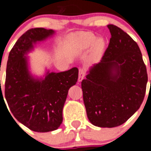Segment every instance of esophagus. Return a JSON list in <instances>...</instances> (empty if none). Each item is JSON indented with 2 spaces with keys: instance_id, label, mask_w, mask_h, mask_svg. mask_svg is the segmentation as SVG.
<instances>
[{
  "instance_id": "1",
  "label": "esophagus",
  "mask_w": 151,
  "mask_h": 151,
  "mask_svg": "<svg viewBox=\"0 0 151 151\" xmlns=\"http://www.w3.org/2000/svg\"><path fill=\"white\" fill-rule=\"evenodd\" d=\"M86 75V70L84 68H81L79 70V77H78V81L81 82L82 81L83 79L84 78Z\"/></svg>"
}]
</instances>
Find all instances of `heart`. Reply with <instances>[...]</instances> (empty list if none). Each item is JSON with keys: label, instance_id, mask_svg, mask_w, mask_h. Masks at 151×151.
Masks as SVG:
<instances>
[{"label": "heart", "instance_id": "obj_1", "mask_svg": "<svg viewBox=\"0 0 151 151\" xmlns=\"http://www.w3.org/2000/svg\"><path fill=\"white\" fill-rule=\"evenodd\" d=\"M96 37L92 33H85L80 36V44L83 49L90 47L95 43L94 49L96 52L99 53L102 52L104 47V42L102 38H99L96 40Z\"/></svg>", "mask_w": 151, "mask_h": 151}]
</instances>
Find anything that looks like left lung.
<instances>
[{
    "instance_id": "obj_1",
    "label": "left lung",
    "mask_w": 151,
    "mask_h": 151,
    "mask_svg": "<svg viewBox=\"0 0 151 151\" xmlns=\"http://www.w3.org/2000/svg\"><path fill=\"white\" fill-rule=\"evenodd\" d=\"M101 62L81 82L88 119L99 127L112 128L127 121L143 102L147 74L136 42L114 25Z\"/></svg>"
}]
</instances>
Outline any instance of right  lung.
<instances>
[{
    "mask_svg": "<svg viewBox=\"0 0 151 151\" xmlns=\"http://www.w3.org/2000/svg\"><path fill=\"white\" fill-rule=\"evenodd\" d=\"M54 33L43 28L27 31L9 52L6 65L4 93L9 110L19 123L37 132L53 131L60 126L68 92L78 79L77 68L59 73L47 71L44 78H35L30 74L28 58L25 55L37 42Z\"/></svg>",
    "mask_w": 151,
    "mask_h": 151,
    "instance_id": "add662e5",
    "label": "right lung"
}]
</instances>
